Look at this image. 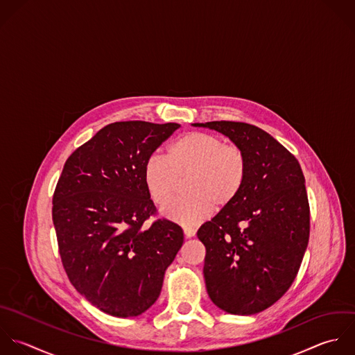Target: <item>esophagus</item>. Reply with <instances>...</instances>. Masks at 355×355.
I'll use <instances>...</instances> for the list:
<instances>
[{
  "instance_id": "1",
  "label": "esophagus",
  "mask_w": 355,
  "mask_h": 355,
  "mask_svg": "<svg viewBox=\"0 0 355 355\" xmlns=\"http://www.w3.org/2000/svg\"><path fill=\"white\" fill-rule=\"evenodd\" d=\"M184 234H185L187 238H192V236H195L196 230L192 228V227H184Z\"/></svg>"
}]
</instances>
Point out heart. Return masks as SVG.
<instances>
[{
	"instance_id": "heart-1",
	"label": "heart",
	"mask_w": 355,
	"mask_h": 355,
	"mask_svg": "<svg viewBox=\"0 0 355 355\" xmlns=\"http://www.w3.org/2000/svg\"><path fill=\"white\" fill-rule=\"evenodd\" d=\"M189 192L171 202L164 216L182 225H196L214 210L230 206L242 192L248 177L243 150L218 135L191 131L178 137L166 157L152 156L144 167L145 187L152 200L167 205L187 178Z\"/></svg>"
}]
</instances>
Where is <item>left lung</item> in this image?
Masks as SVG:
<instances>
[{
  "label": "left lung",
  "instance_id": "1",
  "mask_svg": "<svg viewBox=\"0 0 355 355\" xmlns=\"http://www.w3.org/2000/svg\"><path fill=\"white\" fill-rule=\"evenodd\" d=\"M227 135L248 160L236 200L205 223V281L221 310L253 315L292 286L310 238V205L297 159L264 130L241 121L195 123Z\"/></svg>",
  "mask_w": 355,
  "mask_h": 355
}]
</instances>
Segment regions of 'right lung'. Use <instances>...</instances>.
<instances>
[{
  "label": "right lung",
  "instance_id": "obj_1",
  "mask_svg": "<svg viewBox=\"0 0 355 355\" xmlns=\"http://www.w3.org/2000/svg\"><path fill=\"white\" fill-rule=\"evenodd\" d=\"M180 127L116 121L66 160L52 198L59 254L76 291L101 311L138 317L159 297L167 267L184 243L175 223L159 218L144 167Z\"/></svg>",
  "mask_w": 355,
  "mask_h": 355
}]
</instances>
